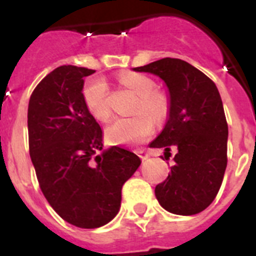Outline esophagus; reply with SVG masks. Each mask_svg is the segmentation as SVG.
Segmentation results:
<instances>
[{
    "mask_svg": "<svg viewBox=\"0 0 256 256\" xmlns=\"http://www.w3.org/2000/svg\"><path fill=\"white\" fill-rule=\"evenodd\" d=\"M138 156H140V158H141L142 160H146L148 158V154L146 152V151H144V150H140L138 151Z\"/></svg>",
    "mask_w": 256,
    "mask_h": 256,
    "instance_id": "34e87169",
    "label": "esophagus"
}]
</instances>
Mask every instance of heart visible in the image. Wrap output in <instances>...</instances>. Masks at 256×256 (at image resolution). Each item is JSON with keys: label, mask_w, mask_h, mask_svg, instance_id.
<instances>
[{"label": "heart", "mask_w": 256, "mask_h": 256, "mask_svg": "<svg viewBox=\"0 0 256 256\" xmlns=\"http://www.w3.org/2000/svg\"><path fill=\"white\" fill-rule=\"evenodd\" d=\"M118 82L124 88L137 94L130 118L116 119L108 126L106 136L112 144H138L152 134L154 122L158 124L168 118L170 101L162 91L155 90V82L146 74L123 72L118 76ZM82 98L88 112L98 122H108L112 118L108 106V84L100 76L87 79L82 87Z\"/></svg>", "instance_id": "1"}]
</instances>
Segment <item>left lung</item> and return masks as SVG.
I'll use <instances>...</instances> for the list:
<instances>
[{
    "label": "left lung",
    "instance_id": "left-lung-1",
    "mask_svg": "<svg viewBox=\"0 0 256 256\" xmlns=\"http://www.w3.org/2000/svg\"><path fill=\"white\" fill-rule=\"evenodd\" d=\"M133 70L159 76L170 94L168 122L150 144L165 148V159L176 150L170 174L155 187L156 198L173 214H198L216 198L227 166L228 124L218 88L180 58H165Z\"/></svg>",
    "mask_w": 256,
    "mask_h": 256
}]
</instances>
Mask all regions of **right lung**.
I'll return each instance as SVG.
<instances>
[{"instance_id": "right-lung-1", "label": "right lung", "mask_w": 256, "mask_h": 256, "mask_svg": "<svg viewBox=\"0 0 256 256\" xmlns=\"http://www.w3.org/2000/svg\"><path fill=\"white\" fill-rule=\"evenodd\" d=\"M94 73L56 68L38 83L28 106L29 154L40 191L64 220L88 230L116 216L123 184L141 164L118 146L97 155L102 130L82 98L83 78Z\"/></svg>"}]
</instances>
